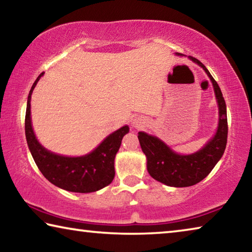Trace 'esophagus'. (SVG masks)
Listing matches in <instances>:
<instances>
[{
  "label": "esophagus",
  "instance_id": "1",
  "mask_svg": "<svg viewBox=\"0 0 252 252\" xmlns=\"http://www.w3.org/2000/svg\"><path fill=\"white\" fill-rule=\"evenodd\" d=\"M132 125H133L134 127H140L143 125V123L141 122V120H134L133 122H132Z\"/></svg>",
  "mask_w": 252,
  "mask_h": 252
}]
</instances>
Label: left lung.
Returning a JSON list of instances; mask_svg holds the SVG:
<instances>
[{"label":"left lung","instance_id":"left-lung-1","mask_svg":"<svg viewBox=\"0 0 252 252\" xmlns=\"http://www.w3.org/2000/svg\"><path fill=\"white\" fill-rule=\"evenodd\" d=\"M180 55V53H177ZM191 61L201 66L210 78L219 108V123L215 136L209 140L201 150L192 155H179L159 138L139 132V142L147 157V169L157 181L170 187H190L203 180L223 156L228 136L227 108L218 83L198 59L189 57Z\"/></svg>","mask_w":252,"mask_h":252}]
</instances>
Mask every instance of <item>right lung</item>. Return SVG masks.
<instances>
[{
  "mask_svg": "<svg viewBox=\"0 0 252 252\" xmlns=\"http://www.w3.org/2000/svg\"><path fill=\"white\" fill-rule=\"evenodd\" d=\"M42 75L43 73L37 76L30 90L25 113V136L37 168L51 183L71 192H94L109 186L116 174L114 158L129 126L114 131L94 150L82 157H64L46 150L37 141L31 122V95Z\"/></svg>",
  "mask_w": 252,
  "mask_h": 252,
  "instance_id": "add662e5",
  "label": "right lung"
}]
</instances>
